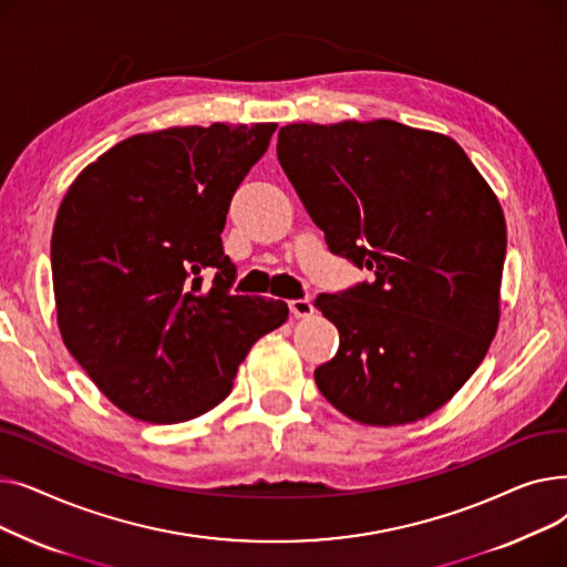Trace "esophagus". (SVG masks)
<instances>
[{
  "label": "esophagus",
  "instance_id": "esophagus-1",
  "mask_svg": "<svg viewBox=\"0 0 567 567\" xmlns=\"http://www.w3.org/2000/svg\"><path fill=\"white\" fill-rule=\"evenodd\" d=\"M289 312L299 319L310 317L315 312V306L308 299H296V301H289Z\"/></svg>",
  "mask_w": 567,
  "mask_h": 567
}]
</instances>
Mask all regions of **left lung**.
<instances>
[{
  "label": "left lung",
  "instance_id": "8db88e82",
  "mask_svg": "<svg viewBox=\"0 0 567 567\" xmlns=\"http://www.w3.org/2000/svg\"><path fill=\"white\" fill-rule=\"evenodd\" d=\"M278 161L333 255L372 282L319 293L340 349L321 395L377 427L421 421L485 359L498 329L501 204L449 135L391 118L289 124Z\"/></svg>",
  "mask_w": 567,
  "mask_h": 567
}]
</instances>
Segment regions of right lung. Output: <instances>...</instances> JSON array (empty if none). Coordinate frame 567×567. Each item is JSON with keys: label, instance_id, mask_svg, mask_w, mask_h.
I'll return each mask as SVG.
<instances>
[{"label": "right lung", "instance_id": "right-lung-1", "mask_svg": "<svg viewBox=\"0 0 567 567\" xmlns=\"http://www.w3.org/2000/svg\"><path fill=\"white\" fill-rule=\"evenodd\" d=\"M278 124L182 126L114 144L71 184L52 229L59 333L99 391L144 423L220 404L282 301L231 296L220 231ZM202 270L215 282L203 287Z\"/></svg>", "mask_w": 567, "mask_h": 567}]
</instances>
